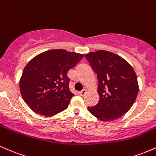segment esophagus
<instances>
[{
  "label": "esophagus",
  "mask_w": 156,
  "mask_h": 156,
  "mask_svg": "<svg viewBox=\"0 0 156 156\" xmlns=\"http://www.w3.org/2000/svg\"><path fill=\"white\" fill-rule=\"evenodd\" d=\"M79 94H80V95L84 96L85 94H86V90H85V89H83V90H81V91L79 92Z\"/></svg>",
  "instance_id": "esophagus-1"
}]
</instances>
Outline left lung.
I'll use <instances>...</instances> for the list:
<instances>
[{
  "label": "left lung",
  "instance_id": "1",
  "mask_svg": "<svg viewBox=\"0 0 156 156\" xmlns=\"http://www.w3.org/2000/svg\"><path fill=\"white\" fill-rule=\"evenodd\" d=\"M97 74V105L88 111L101 121H112L125 114L133 105L139 92L137 76L125 59L112 52L99 50L85 55Z\"/></svg>",
  "mask_w": 156,
  "mask_h": 156
}]
</instances>
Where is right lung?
<instances>
[{
    "mask_svg": "<svg viewBox=\"0 0 156 156\" xmlns=\"http://www.w3.org/2000/svg\"><path fill=\"white\" fill-rule=\"evenodd\" d=\"M84 55L54 49L34 57L23 70L20 81L22 97L33 111L52 116L63 111L73 96L67 73Z\"/></svg>",
    "mask_w": 156,
    "mask_h": 156,
    "instance_id": "add662e5",
    "label": "right lung"
}]
</instances>
